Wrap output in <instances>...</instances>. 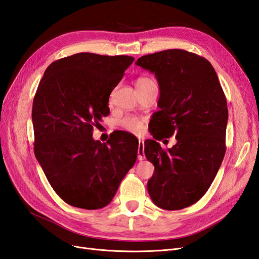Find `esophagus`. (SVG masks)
I'll return each mask as SVG.
<instances>
[{"instance_id":"34e87169","label":"esophagus","mask_w":259,"mask_h":259,"mask_svg":"<svg viewBox=\"0 0 259 259\" xmlns=\"http://www.w3.org/2000/svg\"><path fill=\"white\" fill-rule=\"evenodd\" d=\"M145 144H144V140L139 139L138 142V160L139 161H143L146 159L145 156Z\"/></svg>"}]
</instances>
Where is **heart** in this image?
Returning a JSON list of instances; mask_svg holds the SVG:
<instances>
[{"mask_svg":"<svg viewBox=\"0 0 259 259\" xmlns=\"http://www.w3.org/2000/svg\"><path fill=\"white\" fill-rule=\"evenodd\" d=\"M150 84H154V81L148 76H139L136 80V89L145 88ZM121 127L130 133H134V134H138V133L144 130V120L142 117L137 116H126L120 122Z\"/></svg>","mask_w":259,"mask_h":259,"instance_id":"obj_1","label":"heart"}]
</instances>
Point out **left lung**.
I'll use <instances>...</instances> for the list:
<instances>
[{
  "instance_id": "obj_1",
  "label": "left lung",
  "mask_w": 259,
  "mask_h": 259,
  "mask_svg": "<svg viewBox=\"0 0 259 259\" xmlns=\"http://www.w3.org/2000/svg\"><path fill=\"white\" fill-rule=\"evenodd\" d=\"M154 73L160 88V110L152 116L145 154L154 165L147 188L156 206L177 210L198 202L222 165L226 152L228 108L210 62L184 50H166L137 59ZM177 136L163 151L156 140Z\"/></svg>"
}]
</instances>
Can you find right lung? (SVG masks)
<instances>
[{"label":"right lung","mask_w":259,"mask_h":259,"mask_svg":"<svg viewBox=\"0 0 259 259\" xmlns=\"http://www.w3.org/2000/svg\"><path fill=\"white\" fill-rule=\"evenodd\" d=\"M134 61L131 56L79 53L52 62L33 99L34 154L68 204L97 209L113 199L137 159L138 140L117 132L107 143L94 126L110 112L109 96Z\"/></svg>","instance_id":"1"}]
</instances>
